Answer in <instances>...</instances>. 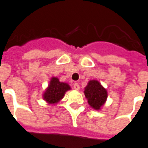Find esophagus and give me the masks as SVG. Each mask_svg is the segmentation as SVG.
<instances>
[{"mask_svg": "<svg viewBox=\"0 0 148 148\" xmlns=\"http://www.w3.org/2000/svg\"><path fill=\"white\" fill-rule=\"evenodd\" d=\"M73 88L75 89V90H79V84H77V83H75L74 84H73Z\"/></svg>", "mask_w": 148, "mask_h": 148, "instance_id": "esophagus-1", "label": "esophagus"}]
</instances>
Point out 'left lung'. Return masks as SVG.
Returning <instances> with one entry per match:
<instances>
[{"label":"left lung","mask_w":148,"mask_h":148,"mask_svg":"<svg viewBox=\"0 0 148 148\" xmlns=\"http://www.w3.org/2000/svg\"><path fill=\"white\" fill-rule=\"evenodd\" d=\"M84 93L88 104L95 110H100L108 98V92L102 84L96 79L89 80L84 88Z\"/></svg>","instance_id":"8db88e82"}]
</instances>
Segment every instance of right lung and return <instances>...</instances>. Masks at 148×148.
Here are the masks:
<instances>
[{
  "label": "right lung",
  "mask_w": 148,
  "mask_h": 148,
  "mask_svg": "<svg viewBox=\"0 0 148 148\" xmlns=\"http://www.w3.org/2000/svg\"><path fill=\"white\" fill-rule=\"evenodd\" d=\"M71 90L69 84L60 82L57 77H52L48 88L43 94V99L49 104H56L64 98L66 92Z\"/></svg>",
  "instance_id": "add662e5"
}]
</instances>
